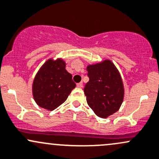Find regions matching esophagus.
Returning a JSON list of instances; mask_svg holds the SVG:
<instances>
[{
	"mask_svg": "<svg viewBox=\"0 0 159 159\" xmlns=\"http://www.w3.org/2000/svg\"><path fill=\"white\" fill-rule=\"evenodd\" d=\"M77 87H78V88H82V87H83V83L82 82L78 83V84H77Z\"/></svg>",
	"mask_w": 159,
	"mask_h": 159,
	"instance_id": "34e87169",
	"label": "esophagus"
}]
</instances>
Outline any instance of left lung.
<instances>
[{"instance_id":"1","label":"left lung","mask_w":159,"mask_h":159,"mask_svg":"<svg viewBox=\"0 0 159 159\" xmlns=\"http://www.w3.org/2000/svg\"><path fill=\"white\" fill-rule=\"evenodd\" d=\"M89 81L84 88L88 104L95 114L107 118L118 111L124 98V88L117 68L110 60L87 67Z\"/></svg>"}]
</instances>
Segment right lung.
Wrapping results in <instances>:
<instances>
[{"mask_svg": "<svg viewBox=\"0 0 159 159\" xmlns=\"http://www.w3.org/2000/svg\"><path fill=\"white\" fill-rule=\"evenodd\" d=\"M76 84L61 58L47 60L36 75L33 95L40 107L53 110L64 103Z\"/></svg>", "mask_w": 159, "mask_h": 159, "instance_id": "add662e5", "label": "right lung"}]
</instances>
